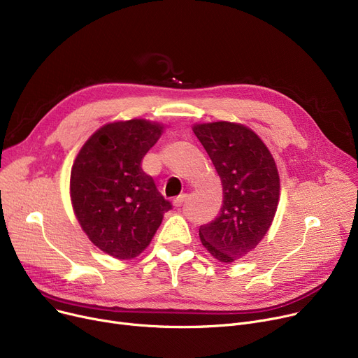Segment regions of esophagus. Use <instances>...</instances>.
I'll list each match as a JSON object with an SVG mask.
<instances>
[{
    "mask_svg": "<svg viewBox=\"0 0 358 358\" xmlns=\"http://www.w3.org/2000/svg\"><path fill=\"white\" fill-rule=\"evenodd\" d=\"M185 200H187V194H181L174 200V206L176 208H181V206L185 203Z\"/></svg>",
    "mask_w": 358,
    "mask_h": 358,
    "instance_id": "34e87169",
    "label": "esophagus"
}]
</instances>
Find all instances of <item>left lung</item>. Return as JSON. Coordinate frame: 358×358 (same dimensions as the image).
Returning a JSON list of instances; mask_svg holds the SVG:
<instances>
[{
    "label": "left lung",
    "instance_id": "8db88e82",
    "mask_svg": "<svg viewBox=\"0 0 358 358\" xmlns=\"http://www.w3.org/2000/svg\"><path fill=\"white\" fill-rule=\"evenodd\" d=\"M194 135L212 159L223 187L219 216L199 229L204 248L220 262L252 251L277 210L280 178L270 150L242 124H196Z\"/></svg>",
    "mask_w": 358,
    "mask_h": 358
}]
</instances>
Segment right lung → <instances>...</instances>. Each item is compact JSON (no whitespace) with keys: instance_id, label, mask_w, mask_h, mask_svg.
Segmentation results:
<instances>
[{"instance_id":"right-lung-1","label":"right lung","mask_w":358,"mask_h":358,"mask_svg":"<svg viewBox=\"0 0 358 358\" xmlns=\"http://www.w3.org/2000/svg\"><path fill=\"white\" fill-rule=\"evenodd\" d=\"M162 126L142 119L99 129L71 171L72 208L84 232L106 254L138 257L173 204L158 192L142 159L161 136Z\"/></svg>"}]
</instances>
